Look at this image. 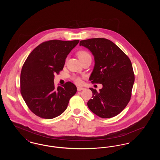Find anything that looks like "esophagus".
Wrapping results in <instances>:
<instances>
[{
  "label": "esophagus",
  "instance_id": "34e87169",
  "mask_svg": "<svg viewBox=\"0 0 160 160\" xmlns=\"http://www.w3.org/2000/svg\"><path fill=\"white\" fill-rule=\"evenodd\" d=\"M83 88H81V87H77V91H81L82 90H83Z\"/></svg>",
  "mask_w": 160,
  "mask_h": 160
}]
</instances>
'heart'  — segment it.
Listing matches in <instances>:
<instances>
[{
  "label": "heart",
  "instance_id": "b5f03b06",
  "mask_svg": "<svg viewBox=\"0 0 160 160\" xmlns=\"http://www.w3.org/2000/svg\"><path fill=\"white\" fill-rule=\"evenodd\" d=\"M77 55H78V57L79 59L81 61V62L83 61L84 59H86L88 58L91 57L90 54L88 52H86V51H80L77 53ZM72 80L77 84H80L81 83V82H82V80H81L80 77L76 76H72Z\"/></svg>",
  "mask_w": 160,
  "mask_h": 160
}]
</instances>
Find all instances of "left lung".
Instances as JSON below:
<instances>
[{
	"mask_svg": "<svg viewBox=\"0 0 160 160\" xmlns=\"http://www.w3.org/2000/svg\"><path fill=\"white\" fill-rule=\"evenodd\" d=\"M80 46L88 48L94 56L95 66L89 80L92 83L102 84L99 92L90 88L93 95L88 102L89 108L102 118L119 114L130 101L134 82L129 58L106 38L82 40Z\"/></svg>",
	"mask_w": 160,
	"mask_h": 160,
	"instance_id": "8db88e82",
	"label": "left lung"
}]
</instances>
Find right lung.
Instances as JSON below:
<instances>
[{
	"instance_id": "obj_1",
	"label": "right lung",
	"mask_w": 160,
	"mask_h": 160,
	"mask_svg": "<svg viewBox=\"0 0 160 160\" xmlns=\"http://www.w3.org/2000/svg\"><path fill=\"white\" fill-rule=\"evenodd\" d=\"M79 42L50 40L37 46L24 62L20 75V92L31 112L41 118L53 119L67 108L77 92L74 84L55 88L54 74L63 68L65 59Z\"/></svg>"
}]
</instances>
